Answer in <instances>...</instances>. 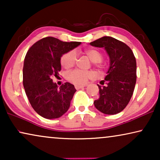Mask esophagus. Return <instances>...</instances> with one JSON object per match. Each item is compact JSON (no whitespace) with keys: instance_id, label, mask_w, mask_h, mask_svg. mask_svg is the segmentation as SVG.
I'll use <instances>...</instances> for the list:
<instances>
[{"instance_id":"1","label":"esophagus","mask_w":160,"mask_h":160,"mask_svg":"<svg viewBox=\"0 0 160 160\" xmlns=\"http://www.w3.org/2000/svg\"><path fill=\"white\" fill-rule=\"evenodd\" d=\"M85 86H81V85H75V88L76 89H82V88H84Z\"/></svg>"}]
</instances>
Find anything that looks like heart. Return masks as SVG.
<instances>
[{"label":"heart","instance_id":"heart-1","mask_svg":"<svg viewBox=\"0 0 160 160\" xmlns=\"http://www.w3.org/2000/svg\"><path fill=\"white\" fill-rule=\"evenodd\" d=\"M85 54L94 63L100 62L102 60V54L97 49L85 50ZM77 61V54L75 50H71L63 54L61 58L60 62L63 68L69 69L75 65ZM92 71H82V70H73L69 72L67 75L68 80L76 84H84L87 82L89 78L92 76Z\"/></svg>","mask_w":160,"mask_h":160}]
</instances>
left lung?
Listing matches in <instances>:
<instances>
[{
    "label": "left lung",
    "mask_w": 160,
    "mask_h": 160,
    "mask_svg": "<svg viewBox=\"0 0 160 160\" xmlns=\"http://www.w3.org/2000/svg\"><path fill=\"white\" fill-rule=\"evenodd\" d=\"M92 47L104 48L110 59V66L105 79L98 85L100 97L94 101L95 108L105 114L121 112L130 102L136 83V60L125 43L110 36L90 43Z\"/></svg>",
    "instance_id": "obj_1"
}]
</instances>
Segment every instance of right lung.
Wrapping results in <instances>:
<instances>
[{"label":"right lung","mask_w":160,"mask_h":160,"mask_svg":"<svg viewBox=\"0 0 160 160\" xmlns=\"http://www.w3.org/2000/svg\"><path fill=\"white\" fill-rule=\"evenodd\" d=\"M81 42H64L46 37L35 43L24 60L23 86L35 111L45 119L59 118L67 112L76 89L65 82L60 87L52 78L61 71L63 54L77 47Z\"/></svg>","instance_id":"obj_1"}]
</instances>
